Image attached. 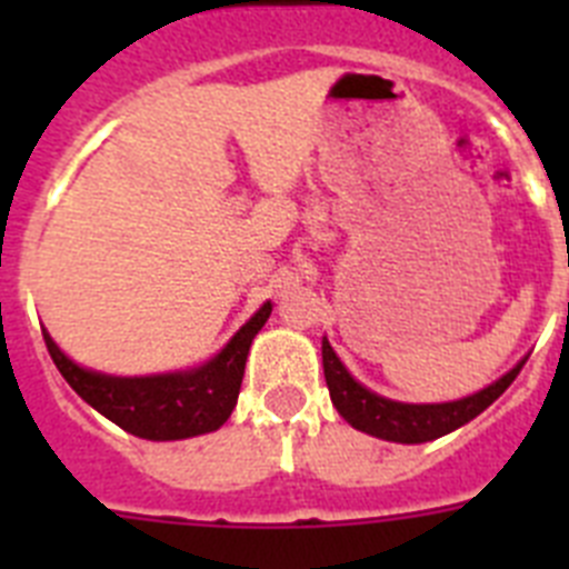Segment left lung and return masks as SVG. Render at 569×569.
<instances>
[{
  "label": "left lung",
  "mask_w": 569,
  "mask_h": 569,
  "mask_svg": "<svg viewBox=\"0 0 569 569\" xmlns=\"http://www.w3.org/2000/svg\"><path fill=\"white\" fill-rule=\"evenodd\" d=\"M527 359L512 367L510 373L501 376L499 381L487 385L479 393L465 396L456 401H441V405H405V401L385 399V396L367 390L365 385L347 373L336 350L328 339H321V365H325V381H328L330 399L347 425L367 436L385 441H399V445H421L433 441L439 436L453 433L456 427L467 425L479 413H485L492 401L505 393L512 379L519 376Z\"/></svg>",
  "instance_id": "1"
}]
</instances>
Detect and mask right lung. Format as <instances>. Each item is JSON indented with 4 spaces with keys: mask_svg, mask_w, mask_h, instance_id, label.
Returning a JSON list of instances; mask_svg holds the SVG:
<instances>
[{
    "mask_svg": "<svg viewBox=\"0 0 569 569\" xmlns=\"http://www.w3.org/2000/svg\"><path fill=\"white\" fill-rule=\"evenodd\" d=\"M270 310L273 305L264 301L213 359L184 373L104 376L70 361L48 330H42V336L64 381L104 419L139 439L176 441L213 433L230 419L250 345L270 319Z\"/></svg>",
    "mask_w": 569,
    "mask_h": 569,
    "instance_id": "obj_1",
    "label": "right lung"
}]
</instances>
